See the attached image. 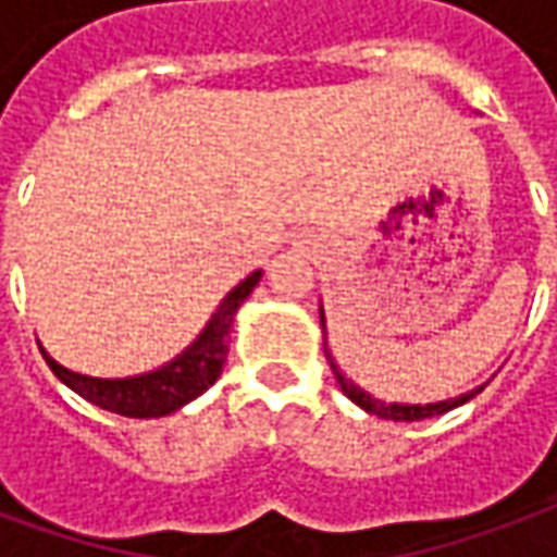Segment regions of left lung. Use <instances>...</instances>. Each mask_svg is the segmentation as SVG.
<instances>
[{
    "instance_id": "left-lung-1",
    "label": "left lung",
    "mask_w": 557,
    "mask_h": 557,
    "mask_svg": "<svg viewBox=\"0 0 557 557\" xmlns=\"http://www.w3.org/2000/svg\"><path fill=\"white\" fill-rule=\"evenodd\" d=\"M320 329H323V350H326V359L332 364V373H335V380H338L341 392L350 397L356 407H362L364 412H371V416H380V418H388V421H421V418H433V416H442V412H448V409H457L462 407L466 400H472L484 385H478L472 392H466L460 397H448V400H436V404H385L380 397H373L371 392H364L362 385H356L350 376H344L341 368L335 364L332 359V352L326 347V314H323V306H320Z\"/></svg>"
}]
</instances>
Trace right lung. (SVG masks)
I'll use <instances>...</instances> for the list:
<instances>
[{
	"label": "right lung",
	"mask_w": 557,
	"mask_h": 557,
	"mask_svg": "<svg viewBox=\"0 0 557 557\" xmlns=\"http://www.w3.org/2000/svg\"><path fill=\"white\" fill-rule=\"evenodd\" d=\"M261 275V270H255L237 287H231L225 299L213 311V318L207 320L205 329L198 332V338L186 350L177 352L174 359H169L160 368H153V371L103 380V376H88V373H76L71 368H64L44 347H40V352H44V359L52 368V373L71 392L85 397L95 407L127 418L169 416V412H177L181 407H186L198 395H205L207 388L219 380L222 364L228 359L234 318H237L239 306L258 287Z\"/></svg>",
	"instance_id": "add662e5"
}]
</instances>
